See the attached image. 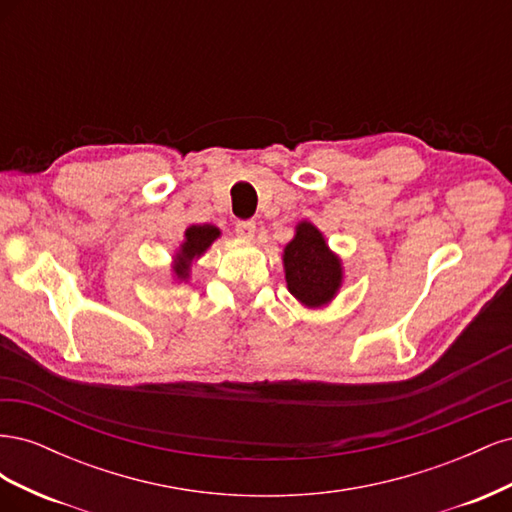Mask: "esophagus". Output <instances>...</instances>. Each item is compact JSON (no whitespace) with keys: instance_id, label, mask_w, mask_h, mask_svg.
<instances>
[{"instance_id":"34e87169","label":"esophagus","mask_w":512,"mask_h":512,"mask_svg":"<svg viewBox=\"0 0 512 512\" xmlns=\"http://www.w3.org/2000/svg\"><path fill=\"white\" fill-rule=\"evenodd\" d=\"M237 235H239L241 239H245V241L254 239V235H256V224H254L252 220L239 222V224H237Z\"/></svg>"}]
</instances>
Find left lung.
<instances>
[{"label": "left lung", "instance_id": "obj_1", "mask_svg": "<svg viewBox=\"0 0 512 512\" xmlns=\"http://www.w3.org/2000/svg\"><path fill=\"white\" fill-rule=\"evenodd\" d=\"M284 273L290 294L301 305L318 309L329 305L344 282V267L312 222H299L284 247Z\"/></svg>", "mask_w": 512, "mask_h": 512}]
</instances>
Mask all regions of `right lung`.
<instances>
[{
  "label": "right lung",
  "instance_id": "right-lung-1",
  "mask_svg": "<svg viewBox=\"0 0 512 512\" xmlns=\"http://www.w3.org/2000/svg\"><path fill=\"white\" fill-rule=\"evenodd\" d=\"M222 235L218 226L213 224H192L183 232V243L173 260V277L177 282H188L190 280V269L192 262L203 256L211 243Z\"/></svg>",
  "mask_w": 512,
  "mask_h": 512
}]
</instances>
